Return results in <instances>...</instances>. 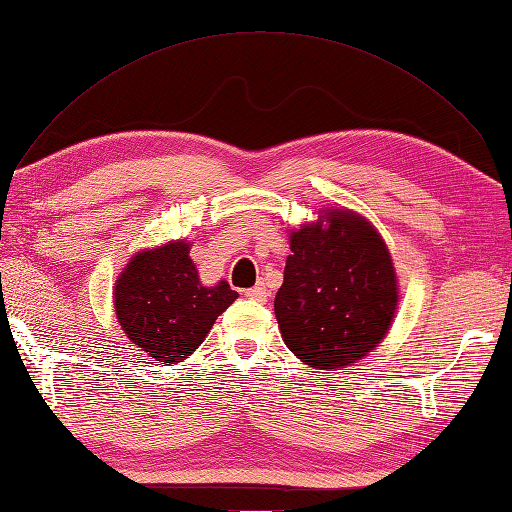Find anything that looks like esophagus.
Wrapping results in <instances>:
<instances>
[{"mask_svg":"<svg viewBox=\"0 0 512 512\" xmlns=\"http://www.w3.org/2000/svg\"><path fill=\"white\" fill-rule=\"evenodd\" d=\"M244 294H246L248 298L259 300V303H264V300L268 298V287H266L264 283H257L255 287H251V290H246Z\"/></svg>","mask_w":512,"mask_h":512,"instance_id":"obj_1","label":"esophagus"}]
</instances>
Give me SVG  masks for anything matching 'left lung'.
<instances>
[{
	"label": "left lung",
	"mask_w": 512,
	"mask_h": 512,
	"mask_svg": "<svg viewBox=\"0 0 512 512\" xmlns=\"http://www.w3.org/2000/svg\"><path fill=\"white\" fill-rule=\"evenodd\" d=\"M274 316L285 346L316 370L368 357L400 305L398 274L383 235L352 209L322 207L290 231Z\"/></svg>",
	"instance_id": "obj_1"
}]
</instances>
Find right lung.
Segmentation results:
<instances>
[{
	"instance_id": "1",
	"label": "right lung",
	"mask_w": 512,
	"mask_h": 512,
	"mask_svg": "<svg viewBox=\"0 0 512 512\" xmlns=\"http://www.w3.org/2000/svg\"><path fill=\"white\" fill-rule=\"evenodd\" d=\"M188 240L142 248L114 283V313L131 344L157 363H181L203 344L238 292L203 285Z\"/></svg>"
}]
</instances>
